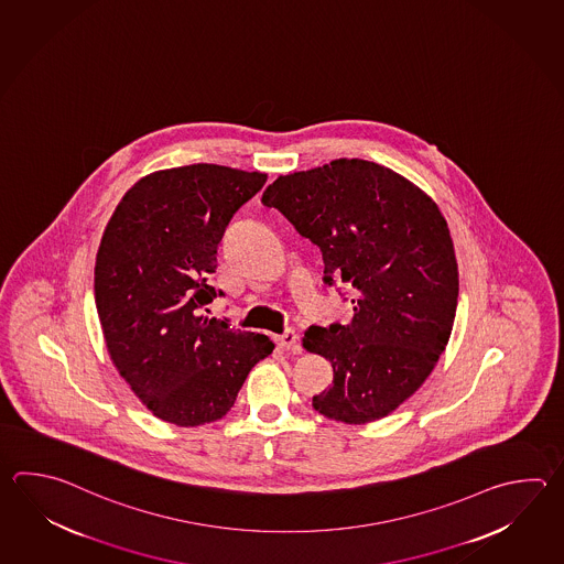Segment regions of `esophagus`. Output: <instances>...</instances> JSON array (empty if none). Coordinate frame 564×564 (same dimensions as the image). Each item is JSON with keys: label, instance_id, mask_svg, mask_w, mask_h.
Returning <instances> with one entry per match:
<instances>
[{"label": "esophagus", "instance_id": "esophagus-1", "mask_svg": "<svg viewBox=\"0 0 564 564\" xmlns=\"http://www.w3.org/2000/svg\"><path fill=\"white\" fill-rule=\"evenodd\" d=\"M297 341H300V335L295 334L293 329H288L285 334L275 335V344L283 351H297Z\"/></svg>", "mask_w": 564, "mask_h": 564}]
</instances>
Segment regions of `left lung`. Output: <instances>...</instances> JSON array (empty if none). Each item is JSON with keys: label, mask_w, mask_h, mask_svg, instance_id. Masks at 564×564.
<instances>
[{"label": "left lung", "mask_w": 564, "mask_h": 564, "mask_svg": "<svg viewBox=\"0 0 564 564\" xmlns=\"http://www.w3.org/2000/svg\"><path fill=\"white\" fill-rule=\"evenodd\" d=\"M261 200L322 249L325 283L354 291L351 322L313 325L303 337L334 366V386L313 408L344 424L390 415L448 345L458 305L448 223L422 188L361 159L279 176Z\"/></svg>", "instance_id": "obj_1"}]
</instances>
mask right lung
Here are the masks:
<instances>
[{
	"label": "right lung",
	"mask_w": 564,
	"mask_h": 564,
	"mask_svg": "<svg viewBox=\"0 0 564 564\" xmlns=\"http://www.w3.org/2000/svg\"><path fill=\"white\" fill-rule=\"evenodd\" d=\"M264 181V173L207 162L156 171L128 188L104 229L94 267L104 341L162 422H217L254 364L275 349L267 335L203 315L217 297L207 276L225 229Z\"/></svg>",
	"instance_id": "right-lung-1"
}]
</instances>
